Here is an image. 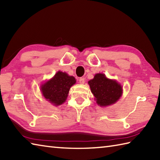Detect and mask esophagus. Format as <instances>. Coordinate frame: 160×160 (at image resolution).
<instances>
[{
    "instance_id": "34e87169",
    "label": "esophagus",
    "mask_w": 160,
    "mask_h": 160,
    "mask_svg": "<svg viewBox=\"0 0 160 160\" xmlns=\"http://www.w3.org/2000/svg\"><path fill=\"white\" fill-rule=\"evenodd\" d=\"M84 81H85V80H84V78H80L79 79V83L81 84H83L84 83Z\"/></svg>"
}]
</instances>
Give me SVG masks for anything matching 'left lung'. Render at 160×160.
Instances as JSON below:
<instances>
[{
  "label": "left lung",
  "instance_id": "1",
  "mask_svg": "<svg viewBox=\"0 0 160 160\" xmlns=\"http://www.w3.org/2000/svg\"><path fill=\"white\" fill-rule=\"evenodd\" d=\"M95 100L100 107L115 104L122 94V88L116 80L108 79L104 73H97L88 82Z\"/></svg>",
  "mask_w": 160,
  "mask_h": 160
}]
</instances>
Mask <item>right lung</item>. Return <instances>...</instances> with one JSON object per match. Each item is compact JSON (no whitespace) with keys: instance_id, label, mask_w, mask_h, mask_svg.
Returning <instances> with one entry per match:
<instances>
[{"instance_id":"add662e5","label":"right lung","mask_w":160,"mask_h":160,"mask_svg":"<svg viewBox=\"0 0 160 160\" xmlns=\"http://www.w3.org/2000/svg\"><path fill=\"white\" fill-rule=\"evenodd\" d=\"M76 82L73 76L58 71L52 79L40 86L42 96L54 106H59L66 101L71 87Z\"/></svg>"}]
</instances>
